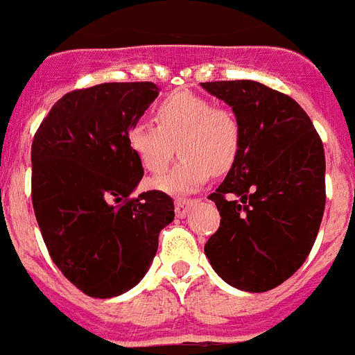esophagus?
Instances as JSON below:
<instances>
[{"mask_svg":"<svg viewBox=\"0 0 355 355\" xmlns=\"http://www.w3.org/2000/svg\"><path fill=\"white\" fill-rule=\"evenodd\" d=\"M196 200H186V198H178L175 202V212H177L178 218H186L187 212L191 211V207L195 205Z\"/></svg>","mask_w":355,"mask_h":355,"instance_id":"obj_1","label":"esophagus"}]
</instances>
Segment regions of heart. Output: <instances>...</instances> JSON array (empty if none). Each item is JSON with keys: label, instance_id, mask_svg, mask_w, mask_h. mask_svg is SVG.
I'll return each instance as SVG.
<instances>
[{"label": "heart", "instance_id": "b5f03b06", "mask_svg": "<svg viewBox=\"0 0 355 355\" xmlns=\"http://www.w3.org/2000/svg\"><path fill=\"white\" fill-rule=\"evenodd\" d=\"M157 124L135 121L126 130V144L141 168L159 175L175 155L182 159L168 175L152 182L169 195H187L216 173L227 171L239 152V125L234 114L214 107L193 92H173L155 110Z\"/></svg>", "mask_w": 355, "mask_h": 355}]
</instances>
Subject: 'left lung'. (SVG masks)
Here are the masks:
<instances>
[{
	"mask_svg": "<svg viewBox=\"0 0 355 355\" xmlns=\"http://www.w3.org/2000/svg\"><path fill=\"white\" fill-rule=\"evenodd\" d=\"M232 107L239 152L209 196L220 229L205 255L232 288L263 293L304 264L325 209V153L306 110L293 98L254 80L205 82Z\"/></svg>",
	"mask_w": 355,
	"mask_h": 355,
	"instance_id": "left-lung-1",
	"label": "left lung"
}]
</instances>
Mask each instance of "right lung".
<instances>
[{"instance_id": "1", "label": "right lung", "mask_w": 355, "mask_h": 355, "mask_svg": "<svg viewBox=\"0 0 355 355\" xmlns=\"http://www.w3.org/2000/svg\"><path fill=\"white\" fill-rule=\"evenodd\" d=\"M160 89L112 82L67 92L32 143V202L48 252L92 298L119 297L141 282L175 218L162 191L130 195L144 169L126 144Z\"/></svg>"}]
</instances>
